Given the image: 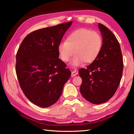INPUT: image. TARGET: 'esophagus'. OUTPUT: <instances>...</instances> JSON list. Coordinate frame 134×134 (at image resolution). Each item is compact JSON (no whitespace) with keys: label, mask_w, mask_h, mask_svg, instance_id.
<instances>
[{"label":"esophagus","mask_w":134,"mask_h":134,"mask_svg":"<svg viewBox=\"0 0 134 134\" xmlns=\"http://www.w3.org/2000/svg\"><path fill=\"white\" fill-rule=\"evenodd\" d=\"M78 74V71L77 70H75L71 72V76H72V77H74V76H75L77 75Z\"/></svg>","instance_id":"obj_1"}]
</instances>
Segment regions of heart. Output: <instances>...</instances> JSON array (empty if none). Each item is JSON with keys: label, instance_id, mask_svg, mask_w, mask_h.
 <instances>
[{"label": "heart", "instance_id": "1", "mask_svg": "<svg viewBox=\"0 0 134 134\" xmlns=\"http://www.w3.org/2000/svg\"><path fill=\"white\" fill-rule=\"evenodd\" d=\"M103 40L100 34L86 28L74 30L58 46V53L62 61L67 62L75 54L72 60L73 65L94 62L98 58L102 47Z\"/></svg>", "mask_w": 134, "mask_h": 134}]
</instances>
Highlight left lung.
Returning a JSON list of instances; mask_svg holds the SVG:
<instances>
[{
    "instance_id": "8db88e82",
    "label": "left lung",
    "mask_w": 134,
    "mask_h": 134,
    "mask_svg": "<svg viewBox=\"0 0 134 134\" xmlns=\"http://www.w3.org/2000/svg\"><path fill=\"white\" fill-rule=\"evenodd\" d=\"M103 44L98 58L86 69H81L80 92L87 101L94 104L107 102L115 94L123 74V59L115 36L104 25L98 24Z\"/></svg>"
}]
</instances>
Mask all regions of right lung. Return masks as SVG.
<instances>
[{"instance_id":"obj_1","label":"right lung","mask_w":134,"mask_h":134,"mask_svg":"<svg viewBox=\"0 0 134 134\" xmlns=\"http://www.w3.org/2000/svg\"><path fill=\"white\" fill-rule=\"evenodd\" d=\"M72 21L34 31L25 37L16 55L15 71L22 92L42 108L54 104L70 77L59 58L58 46Z\"/></svg>"}]
</instances>
